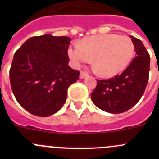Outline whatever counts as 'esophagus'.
<instances>
[{
	"label": "esophagus",
	"instance_id": "34e87169",
	"mask_svg": "<svg viewBox=\"0 0 159 159\" xmlns=\"http://www.w3.org/2000/svg\"><path fill=\"white\" fill-rule=\"evenodd\" d=\"M88 76V74L86 71H81L80 73V79H84Z\"/></svg>",
	"mask_w": 159,
	"mask_h": 159
}]
</instances>
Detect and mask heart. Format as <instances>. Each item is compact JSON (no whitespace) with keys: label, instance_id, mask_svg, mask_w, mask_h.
I'll use <instances>...</instances> for the list:
<instances>
[{"label":"heart","instance_id":"1","mask_svg":"<svg viewBox=\"0 0 159 159\" xmlns=\"http://www.w3.org/2000/svg\"><path fill=\"white\" fill-rule=\"evenodd\" d=\"M134 52V45L129 36L114 33L84 38L67 50L75 66L93 58L97 73L103 77H113L127 68Z\"/></svg>","mask_w":159,"mask_h":159}]
</instances>
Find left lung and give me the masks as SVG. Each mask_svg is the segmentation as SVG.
<instances>
[{
    "label": "left lung",
    "instance_id": "1",
    "mask_svg": "<svg viewBox=\"0 0 159 159\" xmlns=\"http://www.w3.org/2000/svg\"><path fill=\"white\" fill-rule=\"evenodd\" d=\"M136 57L121 75L108 80H97L92 100L96 107L113 114L127 111L137 103L147 88L150 71V55L143 42L130 36Z\"/></svg>",
    "mask_w": 159,
    "mask_h": 159
}]
</instances>
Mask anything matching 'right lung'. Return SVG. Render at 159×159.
Segmentation results:
<instances>
[{
    "mask_svg": "<svg viewBox=\"0 0 159 159\" xmlns=\"http://www.w3.org/2000/svg\"><path fill=\"white\" fill-rule=\"evenodd\" d=\"M70 41L67 36H32L14 54L11 88L20 105L29 113L48 117L65 103L67 88L80 74L67 64Z\"/></svg>",
    "mask_w": 159,
    "mask_h": 159,
    "instance_id": "obj_1",
    "label": "right lung"
}]
</instances>
